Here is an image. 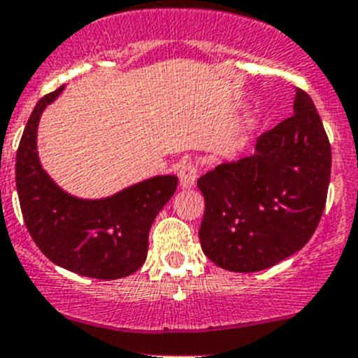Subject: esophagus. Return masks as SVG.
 <instances>
[{
    "label": "esophagus",
    "mask_w": 358,
    "mask_h": 358,
    "mask_svg": "<svg viewBox=\"0 0 358 358\" xmlns=\"http://www.w3.org/2000/svg\"><path fill=\"white\" fill-rule=\"evenodd\" d=\"M196 178H198V169L196 165L191 164V162H186V164L180 165L179 169V180H180V186L189 189L196 184Z\"/></svg>",
    "instance_id": "esophagus-1"
}]
</instances>
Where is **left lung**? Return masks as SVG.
Segmentation results:
<instances>
[{"label":"left lung","instance_id":"obj_1","mask_svg":"<svg viewBox=\"0 0 358 358\" xmlns=\"http://www.w3.org/2000/svg\"><path fill=\"white\" fill-rule=\"evenodd\" d=\"M294 113L264 132L255 152L198 179L201 250L219 267L259 272L303 248L326 206L331 145L314 101L296 90Z\"/></svg>","mask_w":358,"mask_h":358}]
</instances>
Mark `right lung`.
Masks as SVG:
<instances>
[{"label": "right lung", "instance_id": "obj_1", "mask_svg": "<svg viewBox=\"0 0 358 358\" xmlns=\"http://www.w3.org/2000/svg\"><path fill=\"white\" fill-rule=\"evenodd\" d=\"M65 86L38 101L17 150L15 180L22 215L38 248L53 264L94 279H120L145 264L155 217L176 193V176H157L101 200L65 193L41 167L38 125Z\"/></svg>", "mask_w": 358, "mask_h": 358}]
</instances>
